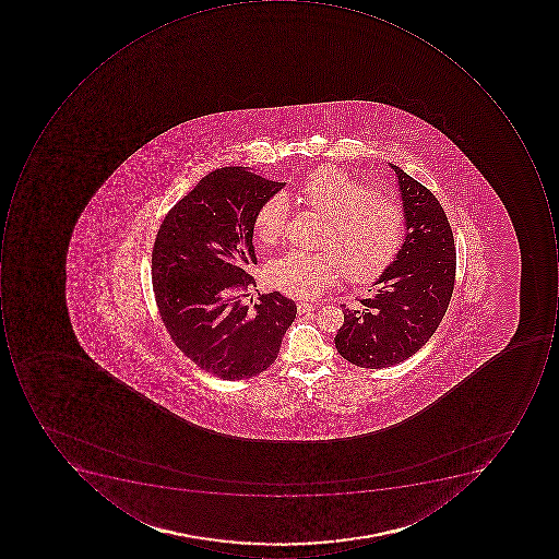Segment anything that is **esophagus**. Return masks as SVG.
Segmentation results:
<instances>
[{"label":"esophagus","instance_id":"obj_1","mask_svg":"<svg viewBox=\"0 0 559 559\" xmlns=\"http://www.w3.org/2000/svg\"><path fill=\"white\" fill-rule=\"evenodd\" d=\"M316 309H318V304H297V312H299V314H307V312H312V310Z\"/></svg>","mask_w":559,"mask_h":559}]
</instances>
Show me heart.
<instances>
[{"instance_id": "b5f03b06", "label": "heart", "mask_w": 559, "mask_h": 559, "mask_svg": "<svg viewBox=\"0 0 559 559\" xmlns=\"http://www.w3.org/2000/svg\"><path fill=\"white\" fill-rule=\"evenodd\" d=\"M299 194L312 212L324 216L321 252L288 250L265 269L271 287L296 299H314L346 275L354 284L377 281L390 269L405 240L406 216L391 198L336 166H321L300 182ZM288 218L282 193L257 210L253 231L263 245L281 240Z\"/></svg>"}]
</instances>
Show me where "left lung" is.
Masks as SVG:
<instances>
[{
  "mask_svg": "<svg viewBox=\"0 0 559 559\" xmlns=\"http://www.w3.org/2000/svg\"><path fill=\"white\" fill-rule=\"evenodd\" d=\"M391 168L402 191L405 243L378 281V294L359 299L361 309H344L334 337L337 353L359 368L400 365L421 349L442 322L455 285V241L440 201L399 166Z\"/></svg>",
  "mask_w": 559,
  "mask_h": 559,
  "instance_id": "1",
  "label": "left lung"
}]
</instances>
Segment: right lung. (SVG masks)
<instances>
[{
	"label": "right lung",
	"mask_w": 559,
	"mask_h": 559,
	"mask_svg": "<svg viewBox=\"0 0 559 559\" xmlns=\"http://www.w3.org/2000/svg\"><path fill=\"white\" fill-rule=\"evenodd\" d=\"M282 187L241 166L215 169L169 210L154 240L160 321L188 359L222 380L265 371L296 319V304L281 293L243 302L257 287L247 272L257 263L253 218Z\"/></svg>",
	"instance_id": "right-lung-1"
}]
</instances>
